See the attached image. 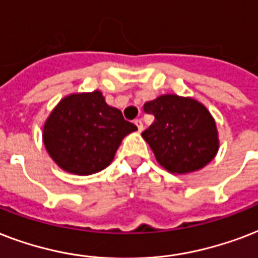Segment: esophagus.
<instances>
[{
    "label": "esophagus",
    "mask_w": 258,
    "mask_h": 258,
    "mask_svg": "<svg viewBox=\"0 0 258 258\" xmlns=\"http://www.w3.org/2000/svg\"><path fill=\"white\" fill-rule=\"evenodd\" d=\"M136 126H137V129H139V132H143V122H141V119H136L135 121Z\"/></svg>",
    "instance_id": "1"
}]
</instances>
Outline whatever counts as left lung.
Instances as JSON below:
<instances>
[{"instance_id": "left-lung-1", "label": "left lung", "mask_w": 258, "mask_h": 258, "mask_svg": "<svg viewBox=\"0 0 258 258\" xmlns=\"http://www.w3.org/2000/svg\"><path fill=\"white\" fill-rule=\"evenodd\" d=\"M155 122L143 132L157 163L171 173L199 171L217 155L219 148L215 119L197 99L164 94L144 105Z\"/></svg>"}]
</instances>
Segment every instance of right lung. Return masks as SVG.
Instances as JSON below:
<instances>
[{
	"label": "right lung",
	"mask_w": 258,
	"mask_h": 258,
	"mask_svg": "<svg viewBox=\"0 0 258 258\" xmlns=\"http://www.w3.org/2000/svg\"><path fill=\"white\" fill-rule=\"evenodd\" d=\"M135 131L137 126L95 90L63 98L44 122L43 141L63 171L87 176L106 168L123 137Z\"/></svg>",
	"instance_id": "add662e5"
}]
</instances>
